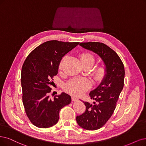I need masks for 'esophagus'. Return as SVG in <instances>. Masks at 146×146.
Wrapping results in <instances>:
<instances>
[{"instance_id": "1", "label": "esophagus", "mask_w": 146, "mask_h": 146, "mask_svg": "<svg viewBox=\"0 0 146 146\" xmlns=\"http://www.w3.org/2000/svg\"><path fill=\"white\" fill-rule=\"evenodd\" d=\"M72 101H77V100H78V99L77 98H76V97H74V96H72Z\"/></svg>"}]
</instances>
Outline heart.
<instances>
[{
	"label": "heart",
	"mask_w": 146,
	"mask_h": 146,
	"mask_svg": "<svg viewBox=\"0 0 146 146\" xmlns=\"http://www.w3.org/2000/svg\"><path fill=\"white\" fill-rule=\"evenodd\" d=\"M66 56L62 58L59 62V68H62L63 66L64 61L66 59ZM80 60L84 67L88 66L90 68L92 67L96 61L95 57L92 54L88 52H84L80 55ZM106 74V69L104 66H100L94 69L93 72V76L94 79L98 82H100L103 79ZM91 87V82L87 78H74L66 84L65 88L73 95L80 96L85 91Z\"/></svg>",
	"instance_id": "obj_1"
}]
</instances>
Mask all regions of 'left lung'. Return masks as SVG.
I'll return each mask as SVG.
<instances>
[{"label": "left lung", "mask_w": 146, "mask_h": 146, "mask_svg": "<svg viewBox=\"0 0 146 146\" xmlns=\"http://www.w3.org/2000/svg\"><path fill=\"white\" fill-rule=\"evenodd\" d=\"M84 48L99 55L104 62L106 74L99 85L89 94L93 104L83 102L85 111L76 117L78 125L87 130L94 131L102 127L114 112L116 103L124 86L125 68L117 53L104 43L80 42Z\"/></svg>", "instance_id": "1"}]
</instances>
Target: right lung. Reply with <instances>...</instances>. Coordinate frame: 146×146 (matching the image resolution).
<instances>
[{"instance_id":"right-lung-1","label":"right lung","mask_w":146,"mask_h":146,"mask_svg":"<svg viewBox=\"0 0 146 146\" xmlns=\"http://www.w3.org/2000/svg\"><path fill=\"white\" fill-rule=\"evenodd\" d=\"M79 44L46 41L32 50L25 61L21 73L23 103L27 115L35 126L48 128L56 125L59 111L71 102V96L65 92L53 99L48 95L62 57Z\"/></svg>"}]
</instances>
